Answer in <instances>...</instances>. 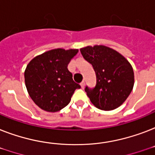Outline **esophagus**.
Instances as JSON below:
<instances>
[{
    "label": "esophagus",
    "mask_w": 155,
    "mask_h": 155,
    "mask_svg": "<svg viewBox=\"0 0 155 155\" xmlns=\"http://www.w3.org/2000/svg\"><path fill=\"white\" fill-rule=\"evenodd\" d=\"M84 85H85L84 81H82V82L80 83V86H81V87H82V88H84Z\"/></svg>",
    "instance_id": "34e87169"
}]
</instances>
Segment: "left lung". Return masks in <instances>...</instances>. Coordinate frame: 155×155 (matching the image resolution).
Wrapping results in <instances>:
<instances>
[{
  "label": "left lung",
  "mask_w": 155,
  "mask_h": 155,
  "mask_svg": "<svg viewBox=\"0 0 155 155\" xmlns=\"http://www.w3.org/2000/svg\"><path fill=\"white\" fill-rule=\"evenodd\" d=\"M80 52L97 75L96 87H85L91 102L101 110L118 108L130 96L134 84L131 64L119 52L103 45L87 46Z\"/></svg>",
  "instance_id": "obj_1"
}]
</instances>
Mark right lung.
I'll use <instances>...</instances> for the list:
<instances>
[{
	"label": "right lung",
	"instance_id": "add662e5",
	"mask_svg": "<svg viewBox=\"0 0 155 155\" xmlns=\"http://www.w3.org/2000/svg\"><path fill=\"white\" fill-rule=\"evenodd\" d=\"M77 49H53L33 58L25 71V84L30 98L40 108L55 113L70 103L75 89L68 65Z\"/></svg>",
	"mask_w": 155,
	"mask_h": 155
}]
</instances>
